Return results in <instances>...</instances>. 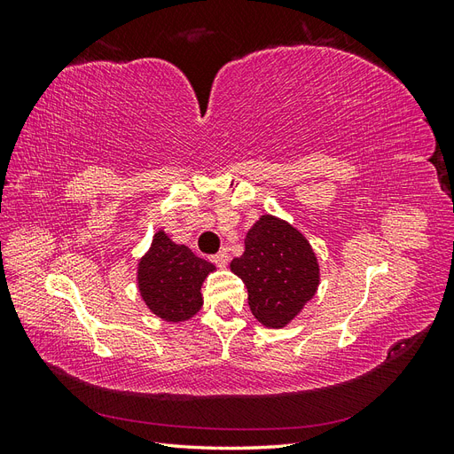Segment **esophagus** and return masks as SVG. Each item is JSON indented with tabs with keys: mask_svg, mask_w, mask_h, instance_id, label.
<instances>
[{
	"mask_svg": "<svg viewBox=\"0 0 454 454\" xmlns=\"http://www.w3.org/2000/svg\"><path fill=\"white\" fill-rule=\"evenodd\" d=\"M212 261L217 267H225L229 263V252L227 250H219L215 255H212Z\"/></svg>",
	"mask_w": 454,
	"mask_h": 454,
	"instance_id": "34e87169",
	"label": "esophagus"
}]
</instances>
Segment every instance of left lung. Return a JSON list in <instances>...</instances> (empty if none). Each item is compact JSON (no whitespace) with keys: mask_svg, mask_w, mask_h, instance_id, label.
<instances>
[{"mask_svg":"<svg viewBox=\"0 0 454 454\" xmlns=\"http://www.w3.org/2000/svg\"><path fill=\"white\" fill-rule=\"evenodd\" d=\"M244 246L231 270L246 284L252 314L265 327H286L318 290V257L303 232L270 214L246 232Z\"/></svg>","mask_w":454,"mask_h":454,"instance_id":"left-lung-1","label":"left lung"}]
</instances>
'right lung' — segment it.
<instances>
[{
    "mask_svg": "<svg viewBox=\"0 0 454 454\" xmlns=\"http://www.w3.org/2000/svg\"><path fill=\"white\" fill-rule=\"evenodd\" d=\"M215 267L197 257L185 244H176L159 229L138 261L136 282L147 309L159 318L180 324L200 310V287Z\"/></svg>",
    "mask_w": 454,
    "mask_h": 454,
    "instance_id": "add662e5",
    "label": "right lung"
}]
</instances>
